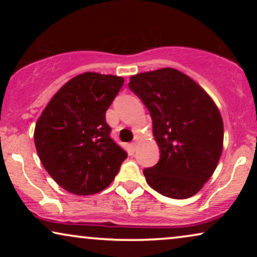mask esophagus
I'll list each match as a JSON object with an SVG mask.
<instances>
[{
  "instance_id": "34e87169",
  "label": "esophagus",
  "mask_w": 257,
  "mask_h": 257,
  "mask_svg": "<svg viewBox=\"0 0 257 257\" xmlns=\"http://www.w3.org/2000/svg\"><path fill=\"white\" fill-rule=\"evenodd\" d=\"M139 140H140V137H139V136H136V137H135V142H133V143L131 144V146H132L133 150L137 149V146H138Z\"/></svg>"
}]
</instances>
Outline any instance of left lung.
I'll list each match as a JSON object with an SVG mask.
<instances>
[{
  "instance_id": "obj_1",
  "label": "left lung",
  "mask_w": 257,
  "mask_h": 257,
  "mask_svg": "<svg viewBox=\"0 0 257 257\" xmlns=\"http://www.w3.org/2000/svg\"><path fill=\"white\" fill-rule=\"evenodd\" d=\"M130 89L149 108L160 159L145 168L147 184L172 199L195 195L209 180L223 147L216 104L191 77L173 68L131 76Z\"/></svg>"
}]
</instances>
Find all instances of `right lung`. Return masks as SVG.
<instances>
[{
    "label": "right lung",
    "mask_w": 257,
    "mask_h": 257,
    "mask_svg": "<svg viewBox=\"0 0 257 257\" xmlns=\"http://www.w3.org/2000/svg\"><path fill=\"white\" fill-rule=\"evenodd\" d=\"M122 77L84 72L54 94L35 126L37 154L50 177L72 194L91 195L113 181L127 153L111 139L105 113Z\"/></svg>",
    "instance_id": "1"
}]
</instances>
